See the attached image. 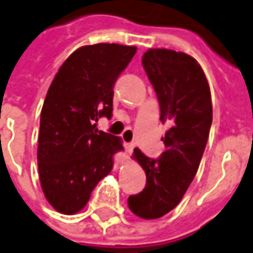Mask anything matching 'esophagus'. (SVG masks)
Returning a JSON list of instances; mask_svg holds the SVG:
<instances>
[{
	"instance_id": "34e87169",
	"label": "esophagus",
	"mask_w": 253,
	"mask_h": 253,
	"mask_svg": "<svg viewBox=\"0 0 253 253\" xmlns=\"http://www.w3.org/2000/svg\"><path fill=\"white\" fill-rule=\"evenodd\" d=\"M134 147H135L134 143H126V144H125V148H126V151L128 152V154H131V152H132Z\"/></svg>"
}]
</instances>
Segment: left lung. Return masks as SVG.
Segmentation results:
<instances>
[{
    "label": "left lung",
    "mask_w": 253,
    "mask_h": 253,
    "mask_svg": "<svg viewBox=\"0 0 253 253\" xmlns=\"http://www.w3.org/2000/svg\"><path fill=\"white\" fill-rule=\"evenodd\" d=\"M142 65L157 92L161 121L169 123L161 158L151 159L139 148L132 155L147 183L127 203L136 216L151 220L176 207L195 178L211 128L212 102L203 69L188 54L150 49Z\"/></svg>",
    "instance_id": "obj_1"
}]
</instances>
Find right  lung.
I'll list each match as a JSON object with an SVG mask.
<instances>
[{
	"label": "right lung",
	"mask_w": 253,
	"mask_h": 253,
	"mask_svg": "<svg viewBox=\"0 0 253 253\" xmlns=\"http://www.w3.org/2000/svg\"><path fill=\"white\" fill-rule=\"evenodd\" d=\"M136 53L135 46L96 43L77 49L59 67L42 106L38 172L54 210L73 215L87 204L98 182L109 175L118 136L98 131L113 115L114 84Z\"/></svg>",
	"instance_id": "1"
}]
</instances>
